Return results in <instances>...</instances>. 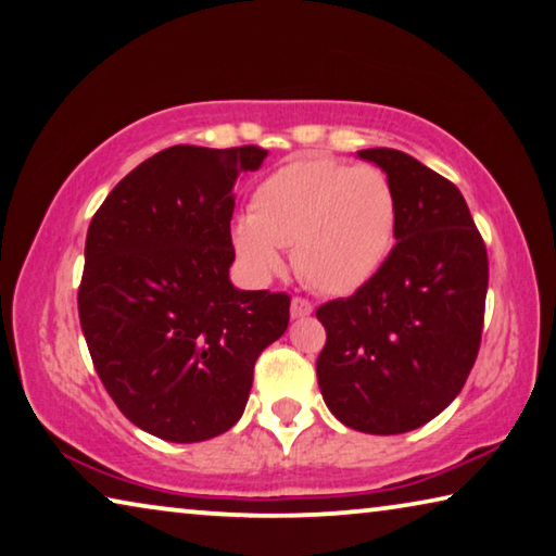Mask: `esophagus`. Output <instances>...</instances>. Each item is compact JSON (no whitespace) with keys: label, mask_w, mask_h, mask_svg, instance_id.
Instances as JSON below:
<instances>
[{"label":"esophagus","mask_w":556,"mask_h":556,"mask_svg":"<svg viewBox=\"0 0 556 556\" xmlns=\"http://www.w3.org/2000/svg\"><path fill=\"white\" fill-rule=\"evenodd\" d=\"M313 313V303L305 298H293L290 300V315L293 317H307Z\"/></svg>","instance_id":"obj_1"}]
</instances>
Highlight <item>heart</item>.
Wrapping results in <instances>:
<instances>
[{
	"instance_id": "b5f03b06",
	"label": "heart",
	"mask_w": 556,
	"mask_h": 556,
	"mask_svg": "<svg viewBox=\"0 0 556 556\" xmlns=\"http://www.w3.org/2000/svg\"><path fill=\"white\" fill-rule=\"evenodd\" d=\"M396 229V194L371 165L313 157L278 167L251 194V216L231 239L253 276L280 268L293 245L300 278L327 295H350L377 276Z\"/></svg>"
}]
</instances>
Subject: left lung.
I'll list each match as a JSON object with an SVG mask.
<instances>
[{"instance_id": "1", "label": "left lung", "mask_w": 556, "mask_h": 556, "mask_svg": "<svg viewBox=\"0 0 556 556\" xmlns=\"http://www.w3.org/2000/svg\"><path fill=\"white\" fill-rule=\"evenodd\" d=\"M357 154L394 187L396 243L369 283L317 307V384L350 429L406 433L439 416L476 364L488 251L453 181L399 150Z\"/></svg>"}]
</instances>
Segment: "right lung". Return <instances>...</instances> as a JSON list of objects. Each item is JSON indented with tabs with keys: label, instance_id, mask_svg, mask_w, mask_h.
Masks as SVG:
<instances>
[{
	"label": "right lung",
	"instance_id": "obj_1",
	"mask_svg": "<svg viewBox=\"0 0 556 556\" xmlns=\"http://www.w3.org/2000/svg\"><path fill=\"white\" fill-rule=\"evenodd\" d=\"M268 150L175 144L117 181L86 236L80 330L100 381L138 429L197 443L239 421L290 295L239 290L233 185Z\"/></svg>",
	"mask_w": 556,
	"mask_h": 556
}]
</instances>
